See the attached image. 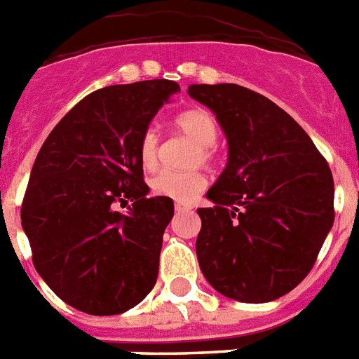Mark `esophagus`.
Returning a JSON list of instances; mask_svg holds the SVG:
<instances>
[{"label":"esophagus","mask_w":359,"mask_h":359,"mask_svg":"<svg viewBox=\"0 0 359 359\" xmlns=\"http://www.w3.org/2000/svg\"><path fill=\"white\" fill-rule=\"evenodd\" d=\"M188 210H191V206H189V204L175 203V212H188Z\"/></svg>","instance_id":"esophagus-1"}]
</instances>
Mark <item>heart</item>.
Returning a JSON list of instances; mask_svg holds the SVG:
<instances>
[{"instance_id": "1", "label": "heart", "mask_w": 359, "mask_h": 359, "mask_svg": "<svg viewBox=\"0 0 359 359\" xmlns=\"http://www.w3.org/2000/svg\"><path fill=\"white\" fill-rule=\"evenodd\" d=\"M175 128L197 144L195 164H210L213 161V146L217 142V122L204 109H189L175 118ZM158 135L155 129H147L138 144V158L144 170H155L158 164ZM206 188V177L198 171L177 173L164 170L151 179V191L158 197L173 198L177 203H191Z\"/></svg>"}]
</instances>
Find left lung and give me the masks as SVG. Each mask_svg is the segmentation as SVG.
<instances>
[{
    "label": "left lung",
    "instance_id": "obj_1",
    "mask_svg": "<svg viewBox=\"0 0 359 359\" xmlns=\"http://www.w3.org/2000/svg\"><path fill=\"white\" fill-rule=\"evenodd\" d=\"M215 113L228 164L198 208L197 259L208 283L241 303H266L314 266L334 222L330 168L305 129L266 96L236 83L189 86Z\"/></svg>",
    "mask_w": 359,
    "mask_h": 359
}]
</instances>
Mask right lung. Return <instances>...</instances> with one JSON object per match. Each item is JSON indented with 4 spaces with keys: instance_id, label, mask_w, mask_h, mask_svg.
<instances>
[{
    "instance_id": "right-lung-1",
    "label": "right lung",
    "mask_w": 359,
    "mask_h": 359,
    "mask_svg": "<svg viewBox=\"0 0 359 359\" xmlns=\"http://www.w3.org/2000/svg\"><path fill=\"white\" fill-rule=\"evenodd\" d=\"M177 91L171 80L98 89L56 123L36 156L21 204L32 263L86 314H122L155 287L173 201L147 197L138 144ZM129 200L134 206L120 214Z\"/></svg>"
}]
</instances>
